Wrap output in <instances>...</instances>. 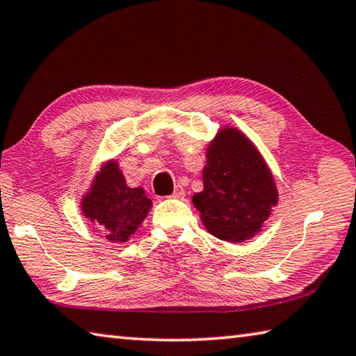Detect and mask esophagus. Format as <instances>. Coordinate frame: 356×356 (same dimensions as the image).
<instances>
[{"label":"esophagus","instance_id":"34e87169","mask_svg":"<svg viewBox=\"0 0 356 356\" xmlns=\"http://www.w3.org/2000/svg\"><path fill=\"white\" fill-rule=\"evenodd\" d=\"M184 195H186L184 189L181 188V186H177V188H175V191H173V194H172V198H177V200H183Z\"/></svg>","mask_w":356,"mask_h":356}]
</instances>
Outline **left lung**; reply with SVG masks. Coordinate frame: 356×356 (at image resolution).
I'll use <instances>...</instances> for the list:
<instances>
[{
    "label": "left lung",
    "instance_id": "left-lung-1",
    "mask_svg": "<svg viewBox=\"0 0 356 356\" xmlns=\"http://www.w3.org/2000/svg\"><path fill=\"white\" fill-rule=\"evenodd\" d=\"M192 203L211 234L236 244L252 239L270 217L278 204L275 178L241 129L223 127L208 143L203 191Z\"/></svg>",
    "mask_w": 356,
    "mask_h": 356
}]
</instances>
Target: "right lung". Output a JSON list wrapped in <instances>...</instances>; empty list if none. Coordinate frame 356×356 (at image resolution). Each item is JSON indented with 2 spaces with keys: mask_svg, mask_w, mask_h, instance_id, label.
Instances as JSON below:
<instances>
[{
  "mask_svg": "<svg viewBox=\"0 0 356 356\" xmlns=\"http://www.w3.org/2000/svg\"><path fill=\"white\" fill-rule=\"evenodd\" d=\"M142 188H129L117 159L106 161L81 198V211L112 244L129 241L152 209Z\"/></svg>",
  "mask_w": 356,
  "mask_h": 356,
  "instance_id": "obj_1",
  "label": "right lung"
}]
</instances>
